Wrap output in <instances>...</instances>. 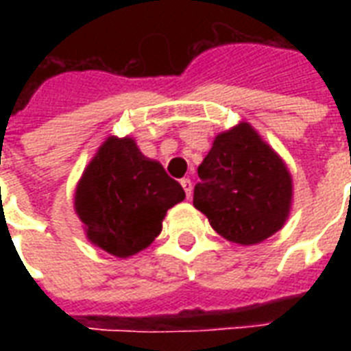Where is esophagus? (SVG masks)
I'll return each mask as SVG.
<instances>
[{
	"label": "esophagus",
	"mask_w": 351,
	"mask_h": 351,
	"mask_svg": "<svg viewBox=\"0 0 351 351\" xmlns=\"http://www.w3.org/2000/svg\"><path fill=\"white\" fill-rule=\"evenodd\" d=\"M180 184H182V187H184V191H186V197L191 198V195H193V182L189 180V178H182Z\"/></svg>",
	"instance_id": "esophagus-1"
}]
</instances>
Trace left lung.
Instances as JSON below:
<instances>
[{
    "instance_id": "obj_1",
    "label": "left lung",
    "mask_w": 351,
    "mask_h": 351,
    "mask_svg": "<svg viewBox=\"0 0 351 351\" xmlns=\"http://www.w3.org/2000/svg\"><path fill=\"white\" fill-rule=\"evenodd\" d=\"M198 176L193 206L230 242L258 244L288 219L291 175L282 158L245 121L215 138L198 165Z\"/></svg>"
}]
</instances>
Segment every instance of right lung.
Returning <instances> with one entry per match:
<instances>
[{"label": "right lung", "instance_id": "obj_1", "mask_svg": "<svg viewBox=\"0 0 351 351\" xmlns=\"http://www.w3.org/2000/svg\"><path fill=\"white\" fill-rule=\"evenodd\" d=\"M184 198L180 184L132 138L109 136L80 178L74 209L93 244L127 258L158 237L167 209Z\"/></svg>", "mask_w": 351, "mask_h": 351}]
</instances>
